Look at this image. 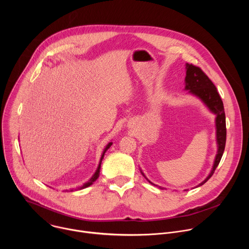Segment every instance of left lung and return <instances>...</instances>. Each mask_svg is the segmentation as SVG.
<instances>
[{"mask_svg":"<svg viewBox=\"0 0 249 249\" xmlns=\"http://www.w3.org/2000/svg\"><path fill=\"white\" fill-rule=\"evenodd\" d=\"M186 89L198 97H200L212 112H214L217 115L216 118V126H217V142H218V154L216 156L215 163L213 166V169L207 178L200 183L198 186L203 185L208 181L210 177L214 174L215 169L219 165L221 159L223 157L225 147H226V140H227V128H226V115L224 111V104L223 100L217 90V88L213 82L209 79V77L203 72V70L193 64L186 65Z\"/></svg>","mask_w":249,"mask_h":249,"instance_id":"left-lung-1","label":"left lung"}]
</instances>
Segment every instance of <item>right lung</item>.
Instances as JSON below:
<instances>
[{"instance_id": "right-lung-1", "label": "right lung", "mask_w": 249, "mask_h": 249, "mask_svg": "<svg viewBox=\"0 0 249 249\" xmlns=\"http://www.w3.org/2000/svg\"><path fill=\"white\" fill-rule=\"evenodd\" d=\"M111 143H109L108 145H107V147L105 148V150H104V152H103V154H102V157H101V159H100V162H101V160H102V159H103V156H104V154H105V152H106V150H108L110 147H111ZM99 170H100V163H99V165H98V167H97V169H96V171H95V173L93 174V176L91 177V178L89 179V182H87V183H85L84 185H83V187H81V189H83V188H86V187H89V185H91L92 184V182H94L97 178H98V176H99Z\"/></svg>"}]
</instances>
